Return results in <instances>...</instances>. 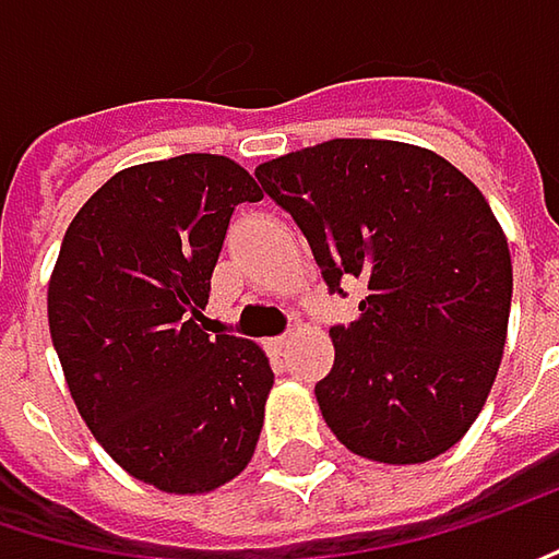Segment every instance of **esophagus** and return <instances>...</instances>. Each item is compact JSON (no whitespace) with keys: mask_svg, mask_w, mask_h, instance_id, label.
<instances>
[{"mask_svg":"<svg viewBox=\"0 0 559 559\" xmlns=\"http://www.w3.org/2000/svg\"><path fill=\"white\" fill-rule=\"evenodd\" d=\"M286 343H289L286 334H283V337H270L266 340V349H270V353H283V349H286Z\"/></svg>","mask_w":559,"mask_h":559,"instance_id":"1","label":"esophagus"}]
</instances>
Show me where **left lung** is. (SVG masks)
I'll use <instances>...</instances> for the list:
<instances>
[{
  "instance_id": "8db88e82",
  "label": "left lung",
  "mask_w": 559,
  "mask_h": 559,
  "mask_svg": "<svg viewBox=\"0 0 559 559\" xmlns=\"http://www.w3.org/2000/svg\"><path fill=\"white\" fill-rule=\"evenodd\" d=\"M301 228L331 293L359 280V318L331 328L314 384L324 423L359 459L449 452L499 372L512 258L484 193L442 155L391 140H331L258 165Z\"/></svg>"
}]
</instances>
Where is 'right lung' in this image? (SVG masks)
Returning a JSON list of instances; mask_svg holds the SVG:
<instances>
[{
    "label": "right lung",
    "instance_id": "1",
    "mask_svg": "<svg viewBox=\"0 0 559 559\" xmlns=\"http://www.w3.org/2000/svg\"><path fill=\"white\" fill-rule=\"evenodd\" d=\"M254 178L190 152L117 171L75 213L47 289L69 394L130 477L210 493L254 455L273 369L258 343L197 321L238 203Z\"/></svg>",
    "mask_w": 559,
    "mask_h": 559
}]
</instances>
